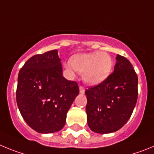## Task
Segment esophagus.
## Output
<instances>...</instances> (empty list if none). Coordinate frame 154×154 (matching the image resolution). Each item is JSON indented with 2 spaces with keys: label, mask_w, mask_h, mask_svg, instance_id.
Segmentation results:
<instances>
[{
  "label": "esophagus",
  "mask_w": 154,
  "mask_h": 154,
  "mask_svg": "<svg viewBox=\"0 0 154 154\" xmlns=\"http://www.w3.org/2000/svg\"><path fill=\"white\" fill-rule=\"evenodd\" d=\"M79 90H80V94H84V92H85V89H84V87H82V86H80V87H79Z\"/></svg>",
  "instance_id": "obj_1"
}]
</instances>
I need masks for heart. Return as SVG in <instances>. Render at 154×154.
I'll use <instances>...</instances> for the list:
<instances>
[{
  "label": "heart",
  "mask_w": 154,
  "mask_h": 154,
  "mask_svg": "<svg viewBox=\"0 0 154 154\" xmlns=\"http://www.w3.org/2000/svg\"><path fill=\"white\" fill-rule=\"evenodd\" d=\"M113 65V59L109 54L97 51L74 55L71 58V63L66 64V68L70 73L76 70L83 74L86 84L97 85L109 77Z\"/></svg>",
  "instance_id": "obj_1"
}]
</instances>
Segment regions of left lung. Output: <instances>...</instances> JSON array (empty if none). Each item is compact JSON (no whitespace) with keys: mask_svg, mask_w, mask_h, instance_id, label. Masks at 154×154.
Here are the masks:
<instances>
[{"mask_svg":"<svg viewBox=\"0 0 154 154\" xmlns=\"http://www.w3.org/2000/svg\"><path fill=\"white\" fill-rule=\"evenodd\" d=\"M114 70L98 85L85 91L87 124L97 134H110L130 119L137 103L138 78L131 62L117 54Z\"/></svg>","mask_w":154,"mask_h":154,"instance_id":"obj_1","label":"left lung"}]
</instances>
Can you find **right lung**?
Wrapping results in <instances>:
<instances>
[{"instance_id":"add662e5","label":"right lung","mask_w":154,"mask_h":154,"mask_svg":"<svg viewBox=\"0 0 154 154\" xmlns=\"http://www.w3.org/2000/svg\"><path fill=\"white\" fill-rule=\"evenodd\" d=\"M79 87L63 77L57 50L30 57L19 71L16 98L23 120L41 134L60 131Z\"/></svg>"}]
</instances>
